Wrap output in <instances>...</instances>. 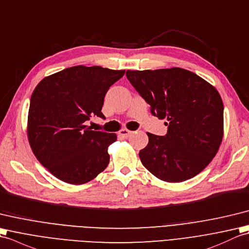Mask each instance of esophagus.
Returning <instances> with one entry per match:
<instances>
[{"mask_svg":"<svg viewBox=\"0 0 249 249\" xmlns=\"http://www.w3.org/2000/svg\"><path fill=\"white\" fill-rule=\"evenodd\" d=\"M119 136L123 137V139H125V137H128L130 134H132V131L128 130V129H123L119 131Z\"/></svg>","mask_w":249,"mask_h":249,"instance_id":"1","label":"esophagus"}]
</instances>
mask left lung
<instances>
[{
	"mask_svg": "<svg viewBox=\"0 0 249 249\" xmlns=\"http://www.w3.org/2000/svg\"><path fill=\"white\" fill-rule=\"evenodd\" d=\"M126 79L166 119L164 136L147 133L148 145L140 159L157 178L182 182L208 166L217 153L224 133V104L218 91L199 75L182 68L126 70Z\"/></svg>",
	"mask_w": 249,
	"mask_h": 249,
	"instance_id": "8db88e82",
	"label": "left lung"
}]
</instances>
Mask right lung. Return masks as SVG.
<instances>
[{
    "label": "right lung",
    "instance_id": "obj_1",
    "mask_svg": "<svg viewBox=\"0 0 249 249\" xmlns=\"http://www.w3.org/2000/svg\"><path fill=\"white\" fill-rule=\"evenodd\" d=\"M124 74L99 66H75L49 75L32 93L27 136L33 152L59 180L83 184L107 168L114 133L85 125L101 109L109 87Z\"/></svg>",
    "mask_w": 249,
    "mask_h": 249
}]
</instances>
